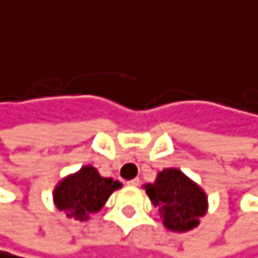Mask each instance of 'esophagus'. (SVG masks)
<instances>
[{
    "mask_svg": "<svg viewBox=\"0 0 258 258\" xmlns=\"http://www.w3.org/2000/svg\"><path fill=\"white\" fill-rule=\"evenodd\" d=\"M139 182H141L139 179H133V180H128V182H126V185H128V186H138V185H139Z\"/></svg>",
    "mask_w": 258,
    "mask_h": 258,
    "instance_id": "esophagus-1",
    "label": "esophagus"
}]
</instances>
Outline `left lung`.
Instances as JSON below:
<instances>
[{
  "label": "left lung",
  "instance_id": "left-lung-1",
  "mask_svg": "<svg viewBox=\"0 0 258 258\" xmlns=\"http://www.w3.org/2000/svg\"><path fill=\"white\" fill-rule=\"evenodd\" d=\"M144 189L168 231H191L208 211V196L204 188L179 168L159 171L156 180L145 183Z\"/></svg>",
  "mask_w": 258,
  "mask_h": 258
}]
</instances>
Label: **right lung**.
Returning a JSON list of instances; mask_svg holds the SVG:
<instances>
[{
    "label": "right lung",
    "mask_w": 258,
    "mask_h": 258,
    "mask_svg": "<svg viewBox=\"0 0 258 258\" xmlns=\"http://www.w3.org/2000/svg\"><path fill=\"white\" fill-rule=\"evenodd\" d=\"M119 188H122L119 180L102 177L95 167L84 165L58 182L53 189V204L69 219L87 222L91 214L102 210L113 191Z\"/></svg>",
    "instance_id": "1"
}]
</instances>
